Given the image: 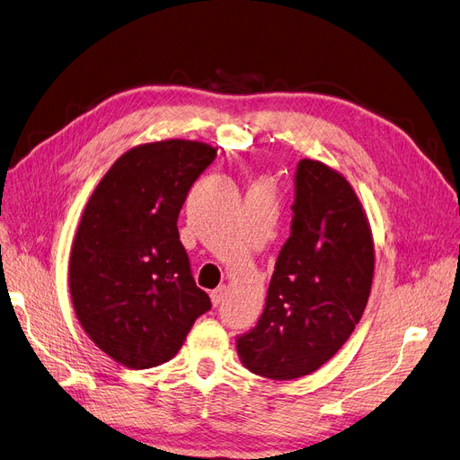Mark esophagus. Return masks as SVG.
<instances>
[{
    "mask_svg": "<svg viewBox=\"0 0 460 460\" xmlns=\"http://www.w3.org/2000/svg\"><path fill=\"white\" fill-rule=\"evenodd\" d=\"M226 294H227V287H217L216 290H212V294H210V298H212V304L217 307L221 302H224V298H226Z\"/></svg>",
    "mask_w": 460,
    "mask_h": 460,
    "instance_id": "34e87169",
    "label": "esophagus"
}]
</instances>
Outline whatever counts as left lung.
Instances as JSON below:
<instances>
[{
	"label": "left lung",
	"instance_id": "1",
	"mask_svg": "<svg viewBox=\"0 0 460 460\" xmlns=\"http://www.w3.org/2000/svg\"><path fill=\"white\" fill-rule=\"evenodd\" d=\"M294 192L290 236L279 252L263 314L236 338L243 365L271 380L314 373L348 342L375 273L373 233L346 177L304 158Z\"/></svg>",
	"mask_w": 460,
	"mask_h": 460
}]
</instances>
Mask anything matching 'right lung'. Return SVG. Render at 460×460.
Returning a JSON list of instances; mask_svg holds the SVG:
<instances>
[{"label":"right lung","instance_id":"1","mask_svg":"<svg viewBox=\"0 0 460 460\" xmlns=\"http://www.w3.org/2000/svg\"><path fill=\"white\" fill-rule=\"evenodd\" d=\"M216 155L185 139L133 146L85 204L70 252V298L87 336L116 363L170 361L212 307L192 279L177 217Z\"/></svg>","mask_w":460,"mask_h":460}]
</instances>
